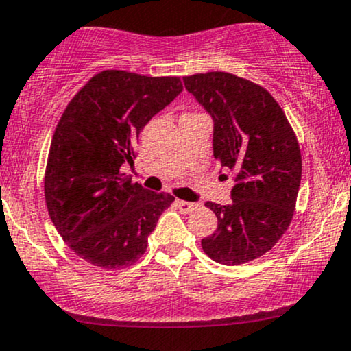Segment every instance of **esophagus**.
Listing matches in <instances>:
<instances>
[{
  "label": "esophagus",
  "instance_id": "obj_1",
  "mask_svg": "<svg viewBox=\"0 0 351 351\" xmlns=\"http://www.w3.org/2000/svg\"><path fill=\"white\" fill-rule=\"evenodd\" d=\"M177 208H179L182 214H191L192 210H195L197 208V204H192V202H186V200H177L176 202Z\"/></svg>",
  "mask_w": 351,
  "mask_h": 351
}]
</instances>
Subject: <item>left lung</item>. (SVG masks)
Segmentation results:
<instances>
[{
  "label": "left lung",
  "instance_id": "1",
  "mask_svg": "<svg viewBox=\"0 0 351 351\" xmlns=\"http://www.w3.org/2000/svg\"><path fill=\"white\" fill-rule=\"evenodd\" d=\"M214 119V157L235 172L232 202H206L217 230L202 239L214 262L240 265L267 254L292 222L302 154L292 125L262 86L222 71L184 77Z\"/></svg>",
  "mask_w": 351,
  "mask_h": 351
}]
</instances>
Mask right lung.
I'll use <instances>...</instances> for the list:
<instances>
[{
    "label": "right lung",
    "mask_w": 351,
    "mask_h": 351,
    "mask_svg": "<svg viewBox=\"0 0 351 351\" xmlns=\"http://www.w3.org/2000/svg\"><path fill=\"white\" fill-rule=\"evenodd\" d=\"M180 90L177 76L106 69L66 106L51 139L45 199L59 235L90 265L117 270L136 263L176 200L132 182L121 165L132 164L144 125Z\"/></svg>",
    "instance_id": "1"
}]
</instances>
